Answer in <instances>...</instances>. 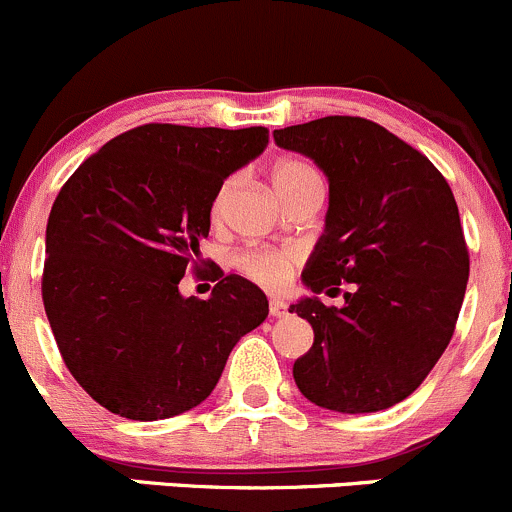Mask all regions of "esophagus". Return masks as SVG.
I'll return each instance as SVG.
<instances>
[{"label":"esophagus","instance_id":"1","mask_svg":"<svg viewBox=\"0 0 512 512\" xmlns=\"http://www.w3.org/2000/svg\"><path fill=\"white\" fill-rule=\"evenodd\" d=\"M268 313H271L273 318H283V315L288 313V303L281 298H273L271 303H268Z\"/></svg>","mask_w":512,"mask_h":512}]
</instances>
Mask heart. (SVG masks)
Masks as SVG:
<instances>
[{"label": "heart", "instance_id": "b5f03b06", "mask_svg": "<svg viewBox=\"0 0 512 512\" xmlns=\"http://www.w3.org/2000/svg\"><path fill=\"white\" fill-rule=\"evenodd\" d=\"M271 182L276 189L278 197L286 202L295 192L305 189L308 184L320 182V177L315 175V170L310 165L300 160H281L276 162V167L271 170ZM236 179H226L219 187V192L214 194L212 202V219L221 221L226 214V204H229L231 194H234ZM239 268L263 288H283L293 276V268L298 263V256L293 251L286 249H263V251H246L244 256H239Z\"/></svg>", "mask_w": 512, "mask_h": 512}]
</instances>
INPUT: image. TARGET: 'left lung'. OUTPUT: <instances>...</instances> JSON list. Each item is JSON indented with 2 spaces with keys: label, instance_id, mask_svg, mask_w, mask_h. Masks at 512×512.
Here are the masks:
<instances>
[{
  "label": "left lung",
  "instance_id": "1",
  "mask_svg": "<svg viewBox=\"0 0 512 512\" xmlns=\"http://www.w3.org/2000/svg\"><path fill=\"white\" fill-rule=\"evenodd\" d=\"M283 150L310 157L328 177L325 231L295 300L313 347L293 362L305 399L342 414L394 407L439 362L468 283V249L444 175L382 125L328 115L273 130ZM352 282L340 309L325 306Z\"/></svg>",
  "mask_w": 512,
  "mask_h": 512
}]
</instances>
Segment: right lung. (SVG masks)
Listing matches in <instances>:
<instances>
[{
	"label": "right lung",
	"mask_w": 512,
	"mask_h": 512,
	"mask_svg": "<svg viewBox=\"0 0 512 512\" xmlns=\"http://www.w3.org/2000/svg\"><path fill=\"white\" fill-rule=\"evenodd\" d=\"M266 145V128L140 125L61 187L41 295L68 372L108 412L135 421L189 412L217 387L236 342L266 320V293L241 276L221 273L207 300L179 293L184 271L202 263L214 194Z\"/></svg>",
	"instance_id": "add662e5"
}]
</instances>
